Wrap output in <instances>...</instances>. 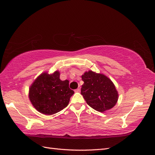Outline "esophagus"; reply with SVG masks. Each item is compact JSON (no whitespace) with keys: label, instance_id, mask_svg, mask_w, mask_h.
Masks as SVG:
<instances>
[{"label":"esophagus","instance_id":"34e87169","mask_svg":"<svg viewBox=\"0 0 155 155\" xmlns=\"http://www.w3.org/2000/svg\"><path fill=\"white\" fill-rule=\"evenodd\" d=\"M80 91H81V87H79L77 89L75 90V92H80Z\"/></svg>","mask_w":155,"mask_h":155}]
</instances>
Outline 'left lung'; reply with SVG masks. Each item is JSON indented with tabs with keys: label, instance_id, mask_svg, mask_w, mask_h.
Segmentation results:
<instances>
[{
	"label": "left lung",
	"instance_id": "8db88e82",
	"mask_svg": "<svg viewBox=\"0 0 155 155\" xmlns=\"http://www.w3.org/2000/svg\"><path fill=\"white\" fill-rule=\"evenodd\" d=\"M81 94L87 104L94 110L104 112L114 107L118 93L114 83L104 74L89 70L82 75Z\"/></svg>",
	"mask_w": 155,
	"mask_h": 155
}]
</instances>
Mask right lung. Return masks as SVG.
<instances>
[{
	"label": "right lung",
	"instance_id": "1",
	"mask_svg": "<svg viewBox=\"0 0 155 155\" xmlns=\"http://www.w3.org/2000/svg\"><path fill=\"white\" fill-rule=\"evenodd\" d=\"M56 70L49 74L45 72L32 83L29 88V99L41 113L52 115L67 107L74 92L69 88V81H61Z\"/></svg>",
	"mask_w": 155,
	"mask_h": 155
}]
</instances>
